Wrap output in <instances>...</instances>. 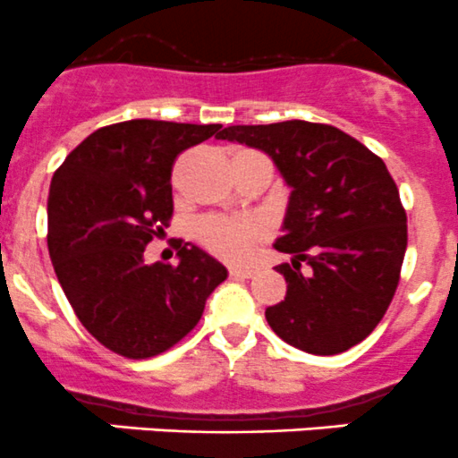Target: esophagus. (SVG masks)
Listing matches in <instances>:
<instances>
[{
	"label": "esophagus",
	"instance_id": "obj_1",
	"mask_svg": "<svg viewBox=\"0 0 458 458\" xmlns=\"http://www.w3.org/2000/svg\"><path fill=\"white\" fill-rule=\"evenodd\" d=\"M229 274L235 278H251L253 269L251 267H229Z\"/></svg>",
	"mask_w": 458,
	"mask_h": 458
}]
</instances>
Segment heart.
<instances>
[{"mask_svg": "<svg viewBox=\"0 0 458 458\" xmlns=\"http://www.w3.org/2000/svg\"><path fill=\"white\" fill-rule=\"evenodd\" d=\"M198 240L216 256L225 260H244L251 256L253 247L262 238L260 225L251 220H231L220 216L202 218L196 227Z\"/></svg>", "mask_w": 458, "mask_h": 458, "instance_id": "obj_1", "label": "heart"}]
</instances>
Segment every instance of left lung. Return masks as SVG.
<instances>
[{
    "instance_id": "8db88e82",
    "label": "left lung",
    "mask_w": 458,
    "mask_h": 458,
    "mask_svg": "<svg viewBox=\"0 0 458 458\" xmlns=\"http://www.w3.org/2000/svg\"><path fill=\"white\" fill-rule=\"evenodd\" d=\"M216 138L265 151L292 187L274 247L293 258L276 267L287 296L267 307L269 327L307 354L359 345L392 302L407 247V216L385 162L336 126L305 120L227 126Z\"/></svg>"
}]
</instances>
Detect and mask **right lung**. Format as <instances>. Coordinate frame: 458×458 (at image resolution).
Segmentation results:
<instances>
[{"mask_svg": "<svg viewBox=\"0 0 458 458\" xmlns=\"http://www.w3.org/2000/svg\"><path fill=\"white\" fill-rule=\"evenodd\" d=\"M220 124L129 120L102 126L66 156L48 193V253L80 323L126 359H151L198 325L227 269L200 247L178 265L144 262L174 216L175 157Z\"/></svg>", "mask_w": 458, "mask_h": 458, "instance_id": "1", "label": "right lung"}]
</instances>
